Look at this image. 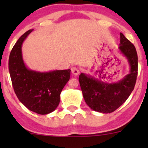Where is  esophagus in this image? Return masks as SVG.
Here are the masks:
<instances>
[{"label": "esophagus", "mask_w": 148, "mask_h": 148, "mask_svg": "<svg viewBox=\"0 0 148 148\" xmlns=\"http://www.w3.org/2000/svg\"><path fill=\"white\" fill-rule=\"evenodd\" d=\"M71 73H72L74 76H77L79 74V70L77 68H76V67H73V68L71 69Z\"/></svg>", "instance_id": "34e87169"}]
</instances>
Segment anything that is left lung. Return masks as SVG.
I'll return each mask as SVG.
<instances>
[{"label":"left lung","mask_w":148,"mask_h":148,"mask_svg":"<svg viewBox=\"0 0 148 148\" xmlns=\"http://www.w3.org/2000/svg\"><path fill=\"white\" fill-rule=\"evenodd\" d=\"M119 51L127 60L130 72L120 81L108 83L81 73L79 77L85 102L92 110L111 113L127 99L133 91L138 76V54L135 46L120 33Z\"/></svg>","instance_id":"left-lung-1"}]
</instances>
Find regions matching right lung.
I'll list each match as a JSON object with an SVG mask.
<instances>
[{"label":"right lung","instance_id":"obj_1","mask_svg":"<svg viewBox=\"0 0 148 148\" xmlns=\"http://www.w3.org/2000/svg\"><path fill=\"white\" fill-rule=\"evenodd\" d=\"M33 29L21 36L10 51L8 69L18 99L29 110L47 114L56 109L60 95L70 79V69L41 71L28 69L22 55V45Z\"/></svg>","mask_w":148,"mask_h":148}]
</instances>
